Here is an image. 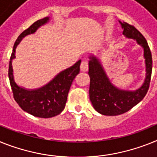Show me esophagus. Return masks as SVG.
Masks as SVG:
<instances>
[{
  "mask_svg": "<svg viewBox=\"0 0 157 157\" xmlns=\"http://www.w3.org/2000/svg\"><path fill=\"white\" fill-rule=\"evenodd\" d=\"M89 69V62L88 60H82V62L81 64V70L83 72H86Z\"/></svg>",
  "mask_w": 157,
  "mask_h": 157,
  "instance_id": "esophagus-1",
  "label": "esophagus"
}]
</instances>
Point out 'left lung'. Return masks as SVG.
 Instances as JSON below:
<instances>
[{"mask_svg": "<svg viewBox=\"0 0 157 157\" xmlns=\"http://www.w3.org/2000/svg\"><path fill=\"white\" fill-rule=\"evenodd\" d=\"M120 23L124 29V35L128 38L135 39L144 48L146 77L143 85L137 90L126 91L117 89L110 82L98 59L91 56L89 63V98L93 108L99 113L105 116L121 115L137 105L145 97L152 76V53L147 40L133 25L126 22L120 21Z\"/></svg>", "mask_w": 157, "mask_h": 157, "instance_id": "left-lung-1", "label": "left lung"}]
</instances>
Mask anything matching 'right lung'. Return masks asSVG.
<instances>
[{
    "mask_svg": "<svg viewBox=\"0 0 157 157\" xmlns=\"http://www.w3.org/2000/svg\"><path fill=\"white\" fill-rule=\"evenodd\" d=\"M49 18L44 17L34 22L16 40L9 65V78L13 98L24 111L34 117L49 118L60 114L64 110L67 101L68 91L76 75L80 72L81 60H78L74 65L60 72L48 84L40 89L27 90L19 87L13 80L12 60L15 58V50L22 38L29 34L34 33L38 28L48 21Z\"/></svg>",
    "mask_w": 157,
    "mask_h": 157,
    "instance_id": "add662e5",
    "label": "right lung"
}]
</instances>
